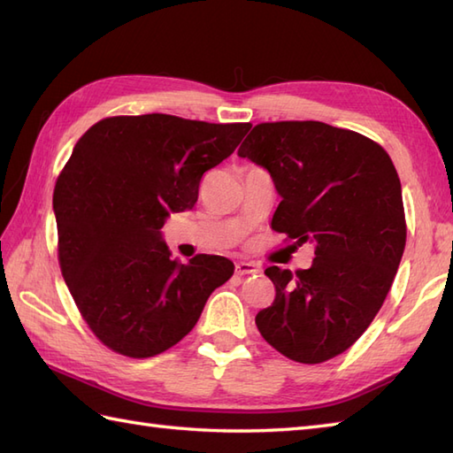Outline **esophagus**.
<instances>
[{
    "instance_id": "obj_1",
    "label": "esophagus",
    "mask_w": 453,
    "mask_h": 453,
    "mask_svg": "<svg viewBox=\"0 0 453 453\" xmlns=\"http://www.w3.org/2000/svg\"><path fill=\"white\" fill-rule=\"evenodd\" d=\"M258 268L251 263H235V274L237 276H247V274H257Z\"/></svg>"
}]
</instances>
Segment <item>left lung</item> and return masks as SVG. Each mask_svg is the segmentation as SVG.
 Segmentation results:
<instances>
[{
    "mask_svg": "<svg viewBox=\"0 0 453 453\" xmlns=\"http://www.w3.org/2000/svg\"><path fill=\"white\" fill-rule=\"evenodd\" d=\"M237 156L271 173L282 196L274 232L315 245L305 271H265L276 297L257 313L258 331L286 358L331 360L378 315L405 251L395 165L380 143L317 120L257 124Z\"/></svg>",
    "mask_w": 453,
    "mask_h": 453,
    "instance_id": "1",
    "label": "left lung"
}]
</instances>
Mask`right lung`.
<instances>
[{
  "mask_svg": "<svg viewBox=\"0 0 453 453\" xmlns=\"http://www.w3.org/2000/svg\"><path fill=\"white\" fill-rule=\"evenodd\" d=\"M249 128L153 112L103 119L75 143L54 187L58 263L85 323L111 350L165 352L232 278L234 263L219 255L173 261L161 227L171 211L192 210L202 175Z\"/></svg>",
  "mask_w": 453,
  "mask_h": 453,
  "instance_id": "obj_1",
  "label": "right lung"
}]
</instances>
